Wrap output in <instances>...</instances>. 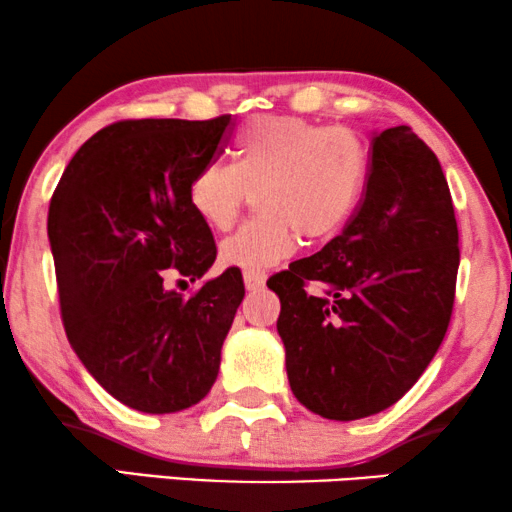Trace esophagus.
<instances>
[{"label": "esophagus", "mask_w": 512, "mask_h": 512, "mask_svg": "<svg viewBox=\"0 0 512 512\" xmlns=\"http://www.w3.org/2000/svg\"><path fill=\"white\" fill-rule=\"evenodd\" d=\"M244 286H247V291H261L265 286V272L263 270H244Z\"/></svg>", "instance_id": "1"}]
</instances>
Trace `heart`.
<instances>
[{
    "label": "heart",
    "instance_id": "b5f03b06",
    "mask_svg": "<svg viewBox=\"0 0 512 512\" xmlns=\"http://www.w3.org/2000/svg\"><path fill=\"white\" fill-rule=\"evenodd\" d=\"M368 174V146L347 125L263 114L244 123L233 163L216 158L198 167L188 202L209 228L228 230L256 193L261 214L221 242V261L265 270L296 251L298 235L338 233L359 207Z\"/></svg>",
    "mask_w": 512,
    "mask_h": 512
}]
</instances>
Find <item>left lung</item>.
I'll use <instances>...</instances> for the list:
<instances>
[{"label": "left lung", "mask_w": 512, "mask_h": 512, "mask_svg": "<svg viewBox=\"0 0 512 512\" xmlns=\"http://www.w3.org/2000/svg\"><path fill=\"white\" fill-rule=\"evenodd\" d=\"M459 230L445 174L408 125L370 142V174L345 230L277 272V331L293 396L352 422L394 405L450 326Z\"/></svg>", "instance_id": "8db88e82"}]
</instances>
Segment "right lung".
Returning a JSON list of instances; mask_svg holds the SVG:
<instances>
[{"label": "right lung", "mask_w": 512, "mask_h": 512, "mask_svg": "<svg viewBox=\"0 0 512 512\" xmlns=\"http://www.w3.org/2000/svg\"><path fill=\"white\" fill-rule=\"evenodd\" d=\"M233 125L230 114L111 123L53 191L48 240L67 338L88 373L139 412L191 408L219 375L242 272L230 268L191 296L165 282H195L212 268V228L193 212L188 186L221 156Z\"/></svg>", "instance_id": "right-lung-1"}]
</instances>
